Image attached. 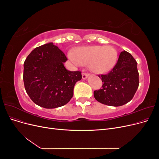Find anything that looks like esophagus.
Masks as SVG:
<instances>
[{
	"label": "esophagus",
	"instance_id": "obj_1",
	"mask_svg": "<svg viewBox=\"0 0 159 159\" xmlns=\"http://www.w3.org/2000/svg\"><path fill=\"white\" fill-rule=\"evenodd\" d=\"M89 75V74L85 73V72H83V73H82V78L84 80H85V79L87 78Z\"/></svg>",
	"mask_w": 159,
	"mask_h": 159
}]
</instances>
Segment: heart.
<instances>
[{
	"instance_id": "1",
	"label": "heart",
	"mask_w": 159,
	"mask_h": 159,
	"mask_svg": "<svg viewBox=\"0 0 159 159\" xmlns=\"http://www.w3.org/2000/svg\"><path fill=\"white\" fill-rule=\"evenodd\" d=\"M70 58L75 63L89 65V69L97 74L109 71L117 60V52L112 46H88L78 48Z\"/></svg>"
}]
</instances>
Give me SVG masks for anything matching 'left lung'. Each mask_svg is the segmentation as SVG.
<instances>
[{
	"instance_id": "left-lung-1",
	"label": "left lung",
	"mask_w": 159,
	"mask_h": 159,
	"mask_svg": "<svg viewBox=\"0 0 159 159\" xmlns=\"http://www.w3.org/2000/svg\"><path fill=\"white\" fill-rule=\"evenodd\" d=\"M98 76L103 82L102 88L94 91V98L109 106L118 107L127 103L139 87L137 63L126 51L120 53L117 62L108 74Z\"/></svg>"
}]
</instances>
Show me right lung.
Listing matches in <instances>:
<instances>
[{"mask_svg":"<svg viewBox=\"0 0 159 159\" xmlns=\"http://www.w3.org/2000/svg\"><path fill=\"white\" fill-rule=\"evenodd\" d=\"M67 60L64 53L52 42L36 48L27 56L23 80L34 103L53 109L70 102L75 83L81 80V72L66 70L64 63Z\"/></svg>","mask_w":159,"mask_h":159,"instance_id":"add662e5","label":"right lung"}]
</instances>
